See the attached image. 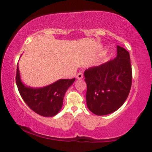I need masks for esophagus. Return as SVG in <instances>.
<instances>
[{"label":"esophagus","mask_w":152,"mask_h":152,"mask_svg":"<svg viewBox=\"0 0 152 152\" xmlns=\"http://www.w3.org/2000/svg\"><path fill=\"white\" fill-rule=\"evenodd\" d=\"M83 75L82 73H78L77 76H76V78H77V79H81V78H83Z\"/></svg>","instance_id":"esophagus-1"}]
</instances>
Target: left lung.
Segmentation results:
<instances>
[{"label":"left lung","mask_w":152,"mask_h":152,"mask_svg":"<svg viewBox=\"0 0 152 152\" xmlns=\"http://www.w3.org/2000/svg\"><path fill=\"white\" fill-rule=\"evenodd\" d=\"M88 109L98 116L114 112L126 100L132 86L130 56L117 46L116 58L84 72Z\"/></svg>","instance_id":"obj_1"}]
</instances>
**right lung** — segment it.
Here are the masks:
<instances>
[{
    "label": "right lung",
    "mask_w": 152,
    "mask_h": 152,
    "mask_svg": "<svg viewBox=\"0 0 152 152\" xmlns=\"http://www.w3.org/2000/svg\"><path fill=\"white\" fill-rule=\"evenodd\" d=\"M15 80L19 93L28 107L41 116L52 117L61 109L66 91L74 83L75 78L59 79L41 88L31 87L22 82L18 64Z\"/></svg>",
    "instance_id": "obj_1"
}]
</instances>
